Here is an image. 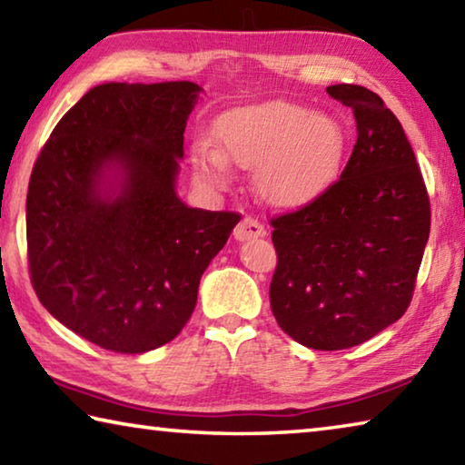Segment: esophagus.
I'll use <instances>...</instances> for the list:
<instances>
[{
    "mask_svg": "<svg viewBox=\"0 0 465 465\" xmlns=\"http://www.w3.org/2000/svg\"><path fill=\"white\" fill-rule=\"evenodd\" d=\"M264 233H266L264 225H262L261 222H258V219L246 215L238 225H235L233 238L243 242V240H252V238H262Z\"/></svg>",
    "mask_w": 465,
    "mask_h": 465,
    "instance_id": "esophagus-1",
    "label": "esophagus"
}]
</instances>
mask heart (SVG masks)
<instances>
[{
	"mask_svg": "<svg viewBox=\"0 0 465 465\" xmlns=\"http://www.w3.org/2000/svg\"><path fill=\"white\" fill-rule=\"evenodd\" d=\"M215 147H193V170L203 183L222 186L230 163L254 170L258 193L277 207H302L324 194L341 174L346 137L334 116L293 102L235 108L213 129Z\"/></svg>",
	"mask_w": 465,
	"mask_h": 465,
	"instance_id": "1",
	"label": "heart"
}]
</instances>
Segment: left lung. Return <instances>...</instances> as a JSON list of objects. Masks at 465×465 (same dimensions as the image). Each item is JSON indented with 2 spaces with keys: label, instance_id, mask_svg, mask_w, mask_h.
I'll use <instances>...</instances> for the list:
<instances>
[{
  "label": "left lung",
  "instance_id": "left-lung-1",
  "mask_svg": "<svg viewBox=\"0 0 465 465\" xmlns=\"http://www.w3.org/2000/svg\"><path fill=\"white\" fill-rule=\"evenodd\" d=\"M352 108L357 143L341 178L305 207L271 219V310L299 344L341 351L373 338L412 302L430 232L427 186L396 114L375 92L326 88Z\"/></svg>",
  "mask_w": 465,
  "mask_h": 465
}]
</instances>
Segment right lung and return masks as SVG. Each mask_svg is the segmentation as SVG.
<instances>
[{"mask_svg":"<svg viewBox=\"0 0 465 465\" xmlns=\"http://www.w3.org/2000/svg\"><path fill=\"white\" fill-rule=\"evenodd\" d=\"M193 82L102 84L53 129L30 174V281L54 320L141 355L191 318L204 269L242 219L178 199Z\"/></svg>","mask_w":465,"mask_h":465,"instance_id":"add662e5","label":"right lung"}]
</instances>
